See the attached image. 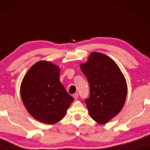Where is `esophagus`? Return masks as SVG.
Here are the masks:
<instances>
[{"mask_svg":"<svg viewBox=\"0 0 150 150\" xmlns=\"http://www.w3.org/2000/svg\"><path fill=\"white\" fill-rule=\"evenodd\" d=\"M73 98H75V99H77L78 97H79L78 93H75V94H73Z\"/></svg>","mask_w":150,"mask_h":150,"instance_id":"obj_1","label":"esophagus"}]
</instances>
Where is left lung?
I'll use <instances>...</instances> for the list:
<instances>
[{
	"label": "left lung",
	"instance_id": "1",
	"mask_svg": "<svg viewBox=\"0 0 150 150\" xmlns=\"http://www.w3.org/2000/svg\"><path fill=\"white\" fill-rule=\"evenodd\" d=\"M81 69L90 87L89 97L85 101L91 117L100 124H106L118 115L125 103V78L116 63L101 53H91Z\"/></svg>",
	"mask_w": 150,
	"mask_h": 150
}]
</instances>
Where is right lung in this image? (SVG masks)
I'll return each mask as SVG.
<instances>
[{
    "label": "right lung",
    "instance_id": "1",
    "mask_svg": "<svg viewBox=\"0 0 150 150\" xmlns=\"http://www.w3.org/2000/svg\"><path fill=\"white\" fill-rule=\"evenodd\" d=\"M59 71L53 63L40 61L32 66L21 83L20 95L25 107L41 122H59L74 100L60 82Z\"/></svg>",
    "mask_w": 150,
    "mask_h": 150
}]
</instances>
